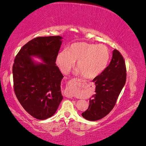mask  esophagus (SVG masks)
Returning a JSON list of instances; mask_svg holds the SVG:
<instances>
[{
  "mask_svg": "<svg viewBox=\"0 0 146 146\" xmlns=\"http://www.w3.org/2000/svg\"><path fill=\"white\" fill-rule=\"evenodd\" d=\"M66 96L67 97H68V98H72L73 97V94L72 93H71L70 91H68L67 93H66Z\"/></svg>",
  "mask_w": 146,
  "mask_h": 146,
  "instance_id": "obj_1",
  "label": "esophagus"
}]
</instances>
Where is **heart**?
<instances>
[{"label": "heart", "mask_w": 146, "mask_h": 146, "mask_svg": "<svg viewBox=\"0 0 146 146\" xmlns=\"http://www.w3.org/2000/svg\"><path fill=\"white\" fill-rule=\"evenodd\" d=\"M110 58V50L104 44L76 42L71 44L67 51L58 54L56 64L64 73H68L77 61L76 73L86 79H93L107 67Z\"/></svg>", "instance_id": "1"}]
</instances>
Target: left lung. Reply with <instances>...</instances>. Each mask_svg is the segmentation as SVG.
<instances>
[{
  "instance_id": "obj_1",
  "label": "left lung",
  "mask_w": 146,
  "mask_h": 146,
  "mask_svg": "<svg viewBox=\"0 0 146 146\" xmlns=\"http://www.w3.org/2000/svg\"><path fill=\"white\" fill-rule=\"evenodd\" d=\"M126 81V68L122 55L117 49L113 51L110 64L103 72L93 80L95 94L82 116L86 120L96 121L106 117L114 108Z\"/></svg>"
}]
</instances>
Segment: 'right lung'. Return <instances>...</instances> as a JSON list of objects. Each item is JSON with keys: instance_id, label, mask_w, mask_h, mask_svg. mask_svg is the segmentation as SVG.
I'll return each mask as SVG.
<instances>
[{"instance_id": "right-lung-1", "label": "right lung", "mask_w": 146, "mask_h": 146, "mask_svg": "<svg viewBox=\"0 0 146 146\" xmlns=\"http://www.w3.org/2000/svg\"><path fill=\"white\" fill-rule=\"evenodd\" d=\"M62 39L60 36L35 38L23 46L15 58V93L24 110L36 119L52 117L63 99L60 84L64 76L55 63ZM32 56L44 63L35 62Z\"/></svg>"}]
</instances>
